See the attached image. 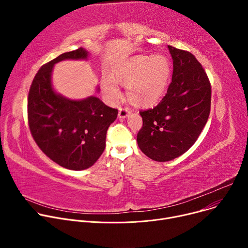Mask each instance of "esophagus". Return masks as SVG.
<instances>
[{
    "label": "esophagus",
    "instance_id": "34e87169",
    "mask_svg": "<svg viewBox=\"0 0 248 248\" xmlns=\"http://www.w3.org/2000/svg\"><path fill=\"white\" fill-rule=\"evenodd\" d=\"M130 113H131V111H130L129 108H127V107L120 108V109H119V118L124 119V118L128 117V115H129Z\"/></svg>",
    "mask_w": 248,
    "mask_h": 248
}]
</instances>
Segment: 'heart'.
<instances>
[{
  "instance_id": "heart-1",
  "label": "heart",
  "mask_w": 248,
  "mask_h": 248,
  "mask_svg": "<svg viewBox=\"0 0 248 248\" xmlns=\"http://www.w3.org/2000/svg\"><path fill=\"white\" fill-rule=\"evenodd\" d=\"M170 75L171 65L165 56H137L116 67L113 78H105L102 87L106 96L116 101L121 96L118 83L125 85L127 97L132 103L148 107L161 100Z\"/></svg>"
}]
</instances>
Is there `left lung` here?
<instances>
[{
	"label": "left lung",
	"instance_id": "8db88e82",
	"mask_svg": "<svg viewBox=\"0 0 248 248\" xmlns=\"http://www.w3.org/2000/svg\"><path fill=\"white\" fill-rule=\"evenodd\" d=\"M168 48L173 70L167 94L153 109L139 112L143 124L137 144L157 162L186 153L204 128L211 108V84L201 63L190 52Z\"/></svg>",
	"mask_w": 248,
	"mask_h": 248
}]
</instances>
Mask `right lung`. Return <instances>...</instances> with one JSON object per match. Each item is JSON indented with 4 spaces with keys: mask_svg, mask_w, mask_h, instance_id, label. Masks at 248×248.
<instances>
[{
    "mask_svg": "<svg viewBox=\"0 0 248 248\" xmlns=\"http://www.w3.org/2000/svg\"><path fill=\"white\" fill-rule=\"evenodd\" d=\"M87 56V51L78 48L43 64L32 81L27 99L28 125L34 141L52 161L74 170L87 169L100 158L107 130L118 116L117 109L97 97L75 101L53 90L54 64Z\"/></svg>",
    "mask_w": 248,
    "mask_h": 248,
    "instance_id": "add662e5",
    "label": "right lung"
}]
</instances>
